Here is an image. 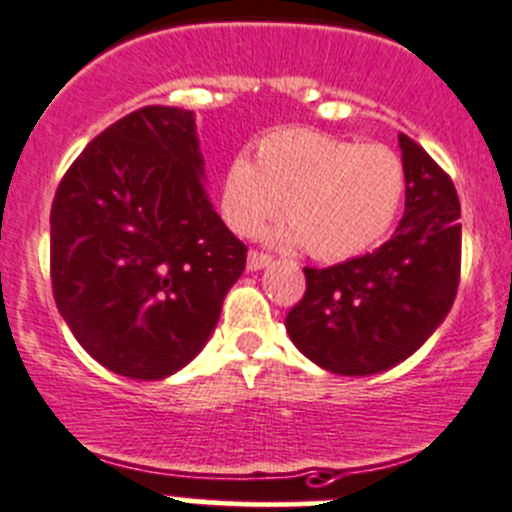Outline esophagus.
<instances>
[{"instance_id":"1","label":"esophagus","mask_w":512,"mask_h":512,"mask_svg":"<svg viewBox=\"0 0 512 512\" xmlns=\"http://www.w3.org/2000/svg\"><path fill=\"white\" fill-rule=\"evenodd\" d=\"M271 263V256L263 254V251H249V261H246V266H249V271H258V268L268 266Z\"/></svg>"}]
</instances>
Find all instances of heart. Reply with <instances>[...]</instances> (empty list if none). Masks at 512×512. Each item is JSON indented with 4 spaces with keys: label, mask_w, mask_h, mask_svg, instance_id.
<instances>
[{
    "label": "heart",
    "mask_w": 512,
    "mask_h": 512,
    "mask_svg": "<svg viewBox=\"0 0 512 512\" xmlns=\"http://www.w3.org/2000/svg\"><path fill=\"white\" fill-rule=\"evenodd\" d=\"M406 196L401 156L313 129H278L256 146V164L236 156L221 181V216L254 236L286 209L291 236L323 261L371 249L396 221Z\"/></svg>",
    "instance_id": "b5f03b06"
}]
</instances>
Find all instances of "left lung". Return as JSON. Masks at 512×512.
I'll return each instance as SVG.
<instances>
[{
  "mask_svg": "<svg viewBox=\"0 0 512 512\" xmlns=\"http://www.w3.org/2000/svg\"><path fill=\"white\" fill-rule=\"evenodd\" d=\"M406 214L373 254L306 266V293L288 311L298 351L338 376H371L406 361L443 323L460 283V201L428 151L398 134Z\"/></svg>",
  "mask_w": 512,
  "mask_h": 512,
  "instance_id": "8db88e82",
  "label": "left lung"
}]
</instances>
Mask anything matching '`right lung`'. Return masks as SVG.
Segmentation results:
<instances>
[{"instance_id":"add662e5","label":"right lung","mask_w":512,"mask_h":512,"mask_svg":"<svg viewBox=\"0 0 512 512\" xmlns=\"http://www.w3.org/2000/svg\"><path fill=\"white\" fill-rule=\"evenodd\" d=\"M194 111L144 106L77 156L52 204L49 271L59 313L94 361L161 381L209 341L246 268L211 206Z\"/></svg>"}]
</instances>
